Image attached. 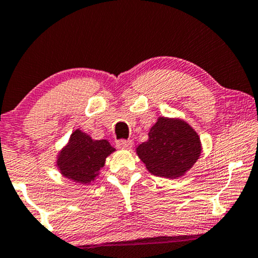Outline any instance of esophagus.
<instances>
[{"label": "esophagus", "instance_id": "1", "mask_svg": "<svg viewBox=\"0 0 258 258\" xmlns=\"http://www.w3.org/2000/svg\"><path fill=\"white\" fill-rule=\"evenodd\" d=\"M116 146H118V149L128 150L132 148V140H118L116 142Z\"/></svg>", "mask_w": 258, "mask_h": 258}]
</instances>
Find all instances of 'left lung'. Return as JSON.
Here are the masks:
<instances>
[{
    "label": "left lung",
    "instance_id": "8db88e82",
    "mask_svg": "<svg viewBox=\"0 0 258 258\" xmlns=\"http://www.w3.org/2000/svg\"><path fill=\"white\" fill-rule=\"evenodd\" d=\"M148 136V142L137 146L136 153L150 174L180 178L200 158V137L183 119L158 116Z\"/></svg>",
    "mask_w": 258,
    "mask_h": 258
}]
</instances>
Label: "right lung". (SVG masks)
<instances>
[{"label":"right lung","mask_w":258,"mask_h":258,"mask_svg":"<svg viewBox=\"0 0 258 258\" xmlns=\"http://www.w3.org/2000/svg\"><path fill=\"white\" fill-rule=\"evenodd\" d=\"M114 151L115 149L107 139H93L88 133L76 128L58 152L56 167L68 180L89 184L96 180L107 157Z\"/></svg>","instance_id":"add662e5"}]
</instances>
